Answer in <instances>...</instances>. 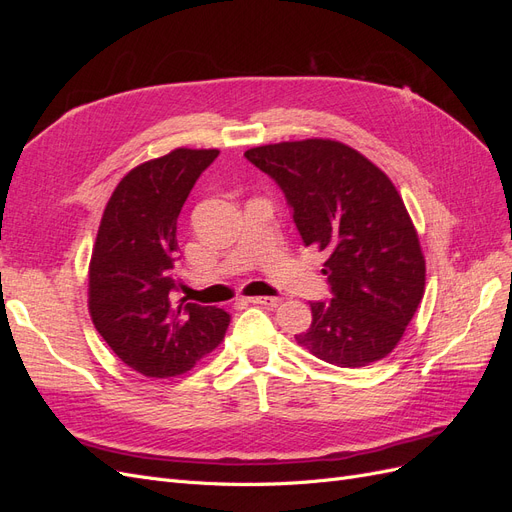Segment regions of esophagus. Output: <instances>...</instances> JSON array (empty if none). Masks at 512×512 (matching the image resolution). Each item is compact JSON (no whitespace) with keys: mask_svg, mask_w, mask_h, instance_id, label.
Wrapping results in <instances>:
<instances>
[{"mask_svg":"<svg viewBox=\"0 0 512 512\" xmlns=\"http://www.w3.org/2000/svg\"><path fill=\"white\" fill-rule=\"evenodd\" d=\"M247 301L254 303V305H269V307H277L282 303V299H277V297H252Z\"/></svg>","mask_w":512,"mask_h":512,"instance_id":"34e87169","label":"esophagus"}]
</instances>
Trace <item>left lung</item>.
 <instances>
[{
    "label": "left lung",
    "instance_id": "1",
    "mask_svg": "<svg viewBox=\"0 0 512 512\" xmlns=\"http://www.w3.org/2000/svg\"><path fill=\"white\" fill-rule=\"evenodd\" d=\"M280 185L305 245L327 254L333 299L312 305L297 344L337 367L384 359L425 294V256L393 181L356 149L307 138L245 151Z\"/></svg>",
    "mask_w": 512,
    "mask_h": 512
}]
</instances>
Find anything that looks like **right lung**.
Segmentation results:
<instances>
[{
    "label": "right lung",
    "instance_id": "add662e5",
    "mask_svg": "<svg viewBox=\"0 0 512 512\" xmlns=\"http://www.w3.org/2000/svg\"><path fill=\"white\" fill-rule=\"evenodd\" d=\"M218 149L179 147L132 168L102 213L89 262V314L119 359L147 378L190 371L230 314L177 299V218Z\"/></svg>",
    "mask_w": 512,
    "mask_h": 512
}]
</instances>
